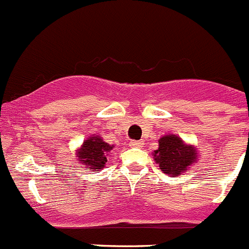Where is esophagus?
I'll return each mask as SVG.
<instances>
[{
    "label": "esophagus",
    "mask_w": 249,
    "mask_h": 249,
    "mask_svg": "<svg viewBox=\"0 0 249 249\" xmlns=\"http://www.w3.org/2000/svg\"><path fill=\"white\" fill-rule=\"evenodd\" d=\"M144 145L143 141H131L129 142V147L132 148H142Z\"/></svg>",
    "instance_id": "obj_1"
}]
</instances>
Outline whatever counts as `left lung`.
I'll return each instance as SVG.
<instances>
[{
	"mask_svg": "<svg viewBox=\"0 0 249 249\" xmlns=\"http://www.w3.org/2000/svg\"><path fill=\"white\" fill-rule=\"evenodd\" d=\"M158 149L154 150L153 158L159 169L170 177H178L189 172L196 163L199 153L195 145L186 143L177 134H165L158 141Z\"/></svg>",
	"mask_w": 249,
	"mask_h": 249,
	"instance_id": "obj_1",
	"label": "left lung"
}]
</instances>
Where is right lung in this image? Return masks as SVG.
Returning <instances> with one entry per match:
<instances>
[{"label":"right lung","instance_id":"obj_1","mask_svg":"<svg viewBox=\"0 0 249 249\" xmlns=\"http://www.w3.org/2000/svg\"><path fill=\"white\" fill-rule=\"evenodd\" d=\"M113 149V145L108 144L99 134H92L84 141L81 147L77 148L75 156L77 163L85 166L86 170L100 172L105 168L109 152Z\"/></svg>","mask_w":249,"mask_h":249}]
</instances>
